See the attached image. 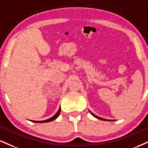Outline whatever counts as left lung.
I'll return each mask as SVG.
<instances>
[{"instance_id":"8db88e82","label":"left lung","mask_w":148,"mask_h":148,"mask_svg":"<svg viewBox=\"0 0 148 148\" xmlns=\"http://www.w3.org/2000/svg\"><path fill=\"white\" fill-rule=\"evenodd\" d=\"M90 112L92 114V116H94L95 117V118H97V119H100V120H102V121H110V120H107V119H103V118H101V117L98 116H96L95 114H93V113H92V112H90Z\"/></svg>"}]
</instances>
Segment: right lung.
Wrapping results in <instances>:
<instances>
[{"label":"right lung","mask_w":148,"mask_h":148,"mask_svg":"<svg viewBox=\"0 0 148 148\" xmlns=\"http://www.w3.org/2000/svg\"><path fill=\"white\" fill-rule=\"evenodd\" d=\"M60 110H61V109H60V107L59 109H58V112H57L56 114H54L52 117H51V118H49V119H46V120H44V121H32L31 120V121H32L34 123H48V122L52 121L55 120V119H56L57 117H58V116H59L60 113Z\"/></svg>","instance_id":"1"}]
</instances>
